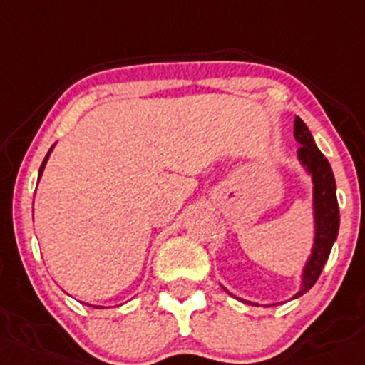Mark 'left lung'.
Wrapping results in <instances>:
<instances>
[{
	"instance_id": "1",
	"label": "left lung",
	"mask_w": 365,
	"mask_h": 365,
	"mask_svg": "<svg viewBox=\"0 0 365 365\" xmlns=\"http://www.w3.org/2000/svg\"><path fill=\"white\" fill-rule=\"evenodd\" d=\"M294 138L299 143V147H297V158H299L301 165L312 175V182H314L315 222L314 247H312L310 259L304 265L301 290L294 296V299H296V297H301L304 292H308L315 284V281L319 279V276H321L322 267L328 262V256L331 252L333 242L336 240V235H339L341 215H339L336 186L331 166H329L328 159L317 148L310 130H308V127L299 116H296V120H294ZM245 303L252 304L251 301H245Z\"/></svg>"
}]
</instances>
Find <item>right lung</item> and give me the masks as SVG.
<instances>
[{
  "mask_svg": "<svg viewBox=\"0 0 365 365\" xmlns=\"http://www.w3.org/2000/svg\"><path fill=\"white\" fill-rule=\"evenodd\" d=\"M51 148H53V147H51ZM51 148H50V152H51ZM50 152L46 154V158H44L43 165H41V168H39V179H41V175H43V170H44V166H46V161H48V155H50ZM96 308H98V307H96Z\"/></svg>",
  "mask_w": 365,
  "mask_h": 365,
  "instance_id": "right-lung-1",
  "label": "right lung"
}]
</instances>
